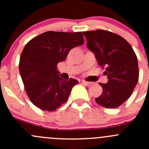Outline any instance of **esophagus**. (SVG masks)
Segmentation results:
<instances>
[{
  "mask_svg": "<svg viewBox=\"0 0 149 149\" xmlns=\"http://www.w3.org/2000/svg\"><path fill=\"white\" fill-rule=\"evenodd\" d=\"M82 84H84V85L86 86H89L91 85V82H88V81H82Z\"/></svg>",
  "mask_w": 149,
  "mask_h": 149,
  "instance_id": "esophagus-1",
  "label": "esophagus"
}]
</instances>
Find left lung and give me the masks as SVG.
Returning <instances> with one entry per match:
<instances>
[{
	"instance_id": "1",
	"label": "left lung",
	"mask_w": 149,
	"mask_h": 149,
	"mask_svg": "<svg viewBox=\"0 0 149 149\" xmlns=\"http://www.w3.org/2000/svg\"><path fill=\"white\" fill-rule=\"evenodd\" d=\"M83 34L99 65L106 67L108 78L107 84L100 83L103 91L96 102L103 107H118L130 97L139 81L137 56L131 45L115 33L97 29Z\"/></svg>"
}]
</instances>
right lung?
Wrapping results in <instances>:
<instances>
[{"mask_svg": "<svg viewBox=\"0 0 149 149\" xmlns=\"http://www.w3.org/2000/svg\"><path fill=\"white\" fill-rule=\"evenodd\" d=\"M84 42L79 32L49 31L31 39L22 51L19 68L26 94L37 107L54 111L65 103L76 79H61L57 65Z\"/></svg>", "mask_w": 149, "mask_h": 149, "instance_id": "obj_1", "label": "right lung"}]
</instances>
